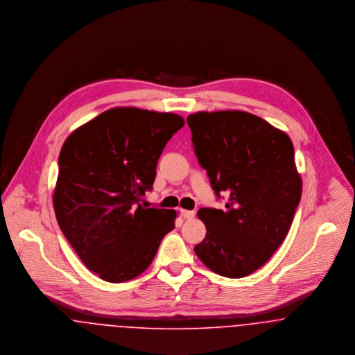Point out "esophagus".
Here are the masks:
<instances>
[{
	"label": "esophagus",
	"mask_w": 355,
	"mask_h": 355,
	"mask_svg": "<svg viewBox=\"0 0 355 355\" xmlns=\"http://www.w3.org/2000/svg\"><path fill=\"white\" fill-rule=\"evenodd\" d=\"M182 216L186 219H192L195 216V211H189V209H182Z\"/></svg>",
	"instance_id": "esophagus-1"
}]
</instances>
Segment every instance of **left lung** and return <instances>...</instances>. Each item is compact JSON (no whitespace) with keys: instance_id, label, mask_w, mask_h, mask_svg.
I'll return each mask as SVG.
<instances>
[{"instance_id":"left-lung-1","label":"left lung","mask_w":355,"mask_h":355,"mask_svg":"<svg viewBox=\"0 0 355 355\" xmlns=\"http://www.w3.org/2000/svg\"><path fill=\"white\" fill-rule=\"evenodd\" d=\"M195 153L224 209L200 208L205 241L195 254L215 274L243 278L257 271L284 241L302 195L288 135L244 111L187 117Z\"/></svg>"}]
</instances>
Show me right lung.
I'll use <instances>...</instances> for the list:
<instances>
[{"label": "right lung", "instance_id": "add662e5", "mask_svg": "<svg viewBox=\"0 0 355 355\" xmlns=\"http://www.w3.org/2000/svg\"><path fill=\"white\" fill-rule=\"evenodd\" d=\"M184 125L176 113L116 107L72 132L58 156L57 222L83 263L121 283L148 268L178 212L141 205L167 141Z\"/></svg>", "mask_w": 355, "mask_h": 355}]
</instances>
